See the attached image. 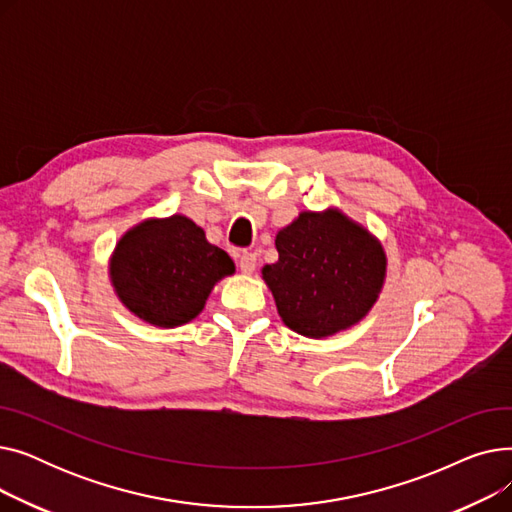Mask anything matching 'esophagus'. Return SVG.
Instances as JSON below:
<instances>
[{
	"mask_svg": "<svg viewBox=\"0 0 512 512\" xmlns=\"http://www.w3.org/2000/svg\"><path fill=\"white\" fill-rule=\"evenodd\" d=\"M238 267H240L242 274H253L255 267H257V257H255V253H242V255L238 257Z\"/></svg>",
	"mask_w": 512,
	"mask_h": 512,
	"instance_id": "34e87169",
	"label": "esophagus"
}]
</instances>
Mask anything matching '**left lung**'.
<instances>
[{
    "label": "left lung",
    "mask_w": 512,
    "mask_h": 512,
    "mask_svg": "<svg viewBox=\"0 0 512 512\" xmlns=\"http://www.w3.org/2000/svg\"><path fill=\"white\" fill-rule=\"evenodd\" d=\"M278 261L261 274L284 324L307 338L348 330L378 301L386 278L380 240L338 209L303 211L276 234Z\"/></svg>",
    "instance_id": "1"
}]
</instances>
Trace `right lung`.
<instances>
[{
    "label": "right lung",
    "mask_w": 512,
    "mask_h": 512,
    "mask_svg": "<svg viewBox=\"0 0 512 512\" xmlns=\"http://www.w3.org/2000/svg\"><path fill=\"white\" fill-rule=\"evenodd\" d=\"M234 274V261L211 245L203 228L176 213L130 228L110 259V278L128 311L157 328L195 319L215 282Z\"/></svg>",
    "instance_id": "right-lung-1"
}]
</instances>
